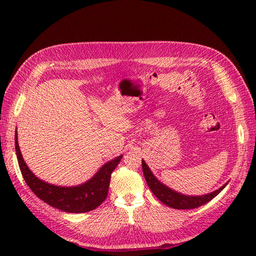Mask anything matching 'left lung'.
Segmentation results:
<instances>
[{
  "label": "left lung",
  "instance_id": "left-lung-1",
  "mask_svg": "<svg viewBox=\"0 0 256 256\" xmlns=\"http://www.w3.org/2000/svg\"><path fill=\"white\" fill-rule=\"evenodd\" d=\"M142 170H144V178L146 180V183H148V186L151 190V192H152L156 196V198L162 201L164 204H166L170 208H172V209H178V210L196 209V208L201 206L209 201H211L212 198L218 196V194L224 188V186H226V184H224L219 190H216L210 194H206V196H184V194L177 193L176 190H172V188H167L166 185L160 183V182L154 176L152 172H151L150 168L148 167V164L144 162V160H142Z\"/></svg>",
  "mask_w": 256,
  "mask_h": 256
}]
</instances>
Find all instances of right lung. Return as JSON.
<instances>
[{
    "instance_id": "obj_1",
    "label": "right lung",
    "mask_w": 256,
    "mask_h": 256,
    "mask_svg": "<svg viewBox=\"0 0 256 256\" xmlns=\"http://www.w3.org/2000/svg\"><path fill=\"white\" fill-rule=\"evenodd\" d=\"M14 141L21 174L30 190L47 204L71 214H81V212L94 210L105 201L110 188V175L122 158V156H120L104 164L97 174L84 184L72 186V188H64V186L60 188L46 183L30 172L20 152L16 131Z\"/></svg>"
}]
</instances>
